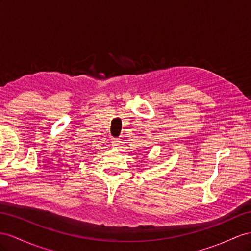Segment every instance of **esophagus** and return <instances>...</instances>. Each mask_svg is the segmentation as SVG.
<instances>
[{
	"instance_id": "obj_1",
	"label": "esophagus",
	"mask_w": 251,
	"mask_h": 251,
	"mask_svg": "<svg viewBox=\"0 0 251 251\" xmlns=\"http://www.w3.org/2000/svg\"><path fill=\"white\" fill-rule=\"evenodd\" d=\"M111 143H112L113 147H119L121 145V140L120 139H113Z\"/></svg>"
}]
</instances>
